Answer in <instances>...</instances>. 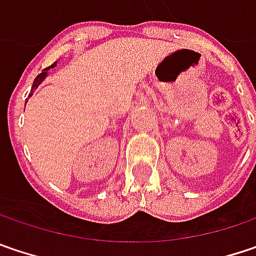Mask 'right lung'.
I'll list each match as a JSON object with an SVG mask.
<instances>
[{"label":"right lung","mask_w":256,"mask_h":256,"mask_svg":"<svg viewBox=\"0 0 256 256\" xmlns=\"http://www.w3.org/2000/svg\"><path fill=\"white\" fill-rule=\"evenodd\" d=\"M53 66H56V62H54V64H52V65H50L49 68L44 69V72H42V74H38V76H36V80H34V82H33V85H32V90H36V88H38V85H40V82H42V81L44 80V76L48 75V72H46V70H48V69L53 68ZM32 96H33V92H32V94H30L28 97H32Z\"/></svg>","instance_id":"add662e5"}]
</instances>
